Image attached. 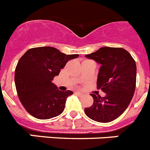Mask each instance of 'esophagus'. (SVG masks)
<instances>
[{"mask_svg": "<svg viewBox=\"0 0 150 150\" xmlns=\"http://www.w3.org/2000/svg\"><path fill=\"white\" fill-rule=\"evenodd\" d=\"M75 95H76L77 96H79V97L83 96V94L82 93V92H79V91H76V92H75Z\"/></svg>", "mask_w": 150, "mask_h": 150, "instance_id": "obj_1", "label": "esophagus"}]
</instances>
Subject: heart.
Returning a JSON list of instances; mask_svg holds the SVG:
<instances>
[{"instance_id": "obj_1", "label": "heart", "mask_w": 150, "mask_h": 150, "mask_svg": "<svg viewBox=\"0 0 150 150\" xmlns=\"http://www.w3.org/2000/svg\"><path fill=\"white\" fill-rule=\"evenodd\" d=\"M86 61H88V60H86Z\"/></svg>"}]
</instances>
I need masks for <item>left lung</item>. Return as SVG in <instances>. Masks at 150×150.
Segmentation results:
<instances>
[{
    "instance_id": "8db88e82",
    "label": "left lung",
    "mask_w": 150,
    "mask_h": 150,
    "mask_svg": "<svg viewBox=\"0 0 150 150\" xmlns=\"http://www.w3.org/2000/svg\"><path fill=\"white\" fill-rule=\"evenodd\" d=\"M86 57L101 64L97 88H100L106 95L91 94L93 104L85 108V113L94 121L109 122L122 114L133 98L136 88V63L127 50L119 47H102Z\"/></svg>"
}]
</instances>
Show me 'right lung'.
<instances>
[{"label":"right lung","mask_w":150,"mask_h":150,"mask_svg":"<svg viewBox=\"0 0 150 150\" xmlns=\"http://www.w3.org/2000/svg\"><path fill=\"white\" fill-rule=\"evenodd\" d=\"M78 56L43 46L30 49L21 57L16 67L15 84L18 98L29 114L48 120L63 112L73 91H60L52 80L68 61Z\"/></svg>","instance_id":"right-lung-1"}]
</instances>
